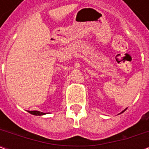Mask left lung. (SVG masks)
<instances>
[{"label":"left lung","mask_w":149,"mask_h":149,"mask_svg":"<svg viewBox=\"0 0 149 149\" xmlns=\"http://www.w3.org/2000/svg\"><path fill=\"white\" fill-rule=\"evenodd\" d=\"M126 109H125V110H124V111H122V112H120V113H123V112H125V110H126Z\"/></svg>","instance_id":"8db88e82"}]
</instances>
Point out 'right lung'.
<instances>
[{
    "instance_id": "1",
    "label": "right lung",
    "mask_w": 149,
    "mask_h": 149,
    "mask_svg": "<svg viewBox=\"0 0 149 149\" xmlns=\"http://www.w3.org/2000/svg\"><path fill=\"white\" fill-rule=\"evenodd\" d=\"M28 112H29V113H31V114H33V115L35 116H43L46 114L45 112H40V111H28Z\"/></svg>"
}]
</instances>
